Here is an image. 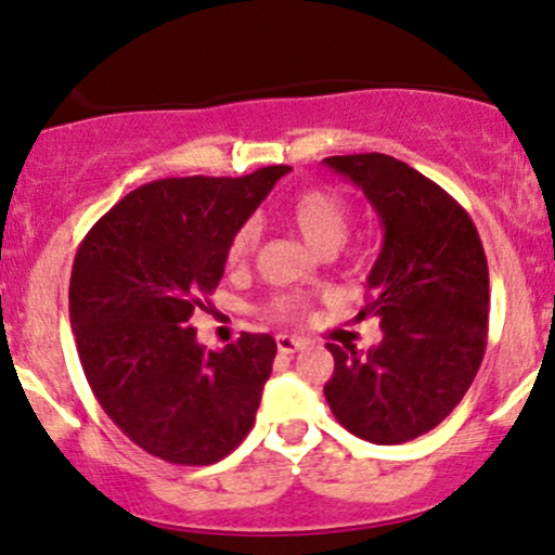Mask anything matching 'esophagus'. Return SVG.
<instances>
[{
	"mask_svg": "<svg viewBox=\"0 0 555 555\" xmlns=\"http://www.w3.org/2000/svg\"><path fill=\"white\" fill-rule=\"evenodd\" d=\"M307 346V340L296 338V335H278V351L280 353H296Z\"/></svg>",
	"mask_w": 555,
	"mask_h": 555,
	"instance_id": "34e87169",
	"label": "esophagus"
}]
</instances>
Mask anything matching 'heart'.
Segmentation results:
<instances>
[{"mask_svg":"<svg viewBox=\"0 0 555 555\" xmlns=\"http://www.w3.org/2000/svg\"><path fill=\"white\" fill-rule=\"evenodd\" d=\"M285 220L294 225L301 238L320 254H333L346 241L351 230L353 209L344 194L330 185H309L291 198L285 207ZM259 244L257 222H244L233 230L228 241V264L241 267L251 259L254 248ZM309 311L307 298L296 294H278L267 301L264 314L278 322H298Z\"/></svg>","mask_w":555,"mask_h":555,"instance_id":"1","label":"heart"}]
</instances>
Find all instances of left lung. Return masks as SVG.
I'll list each match as a JSON object with an SVG mask.
<instances>
[{
	"instance_id": "8db88e82",
	"label": "left lung",
	"mask_w": 555,
	"mask_h": 555,
	"mask_svg": "<svg viewBox=\"0 0 555 555\" xmlns=\"http://www.w3.org/2000/svg\"><path fill=\"white\" fill-rule=\"evenodd\" d=\"M377 209L383 251L359 317H377L379 346L361 357L327 344L335 372L325 398L361 440L396 446L456 409L488 346V259L475 222L438 183L388 154L327 157Z\"/></svg>"
}]
</instances>
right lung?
I'll use <instances>...</instances> for the list:
<instances>
[{
    "label": "right lung",
    "mask_w": 555,
    "mask_h": 555,
    "mask_svg": "<svg viewBox=\"0 0 555 555\" xmlns=\"http://www.w3.org/2000/svg\"><path fill=\"white\" fill-rule=\"evenodd\" d=\"M288 170L154 180L80 241L70 275L80 366L104 414L162 462L215 464L254 427L275 338L244 333L207 351L191 322L211 309L233 230Z\"/></svg>",
    "instance_id": "add662e5"
}]
</instances>
